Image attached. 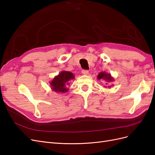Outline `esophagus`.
<instances>
[{
	"label": "esophagus",
	"mask_w": 155,
	"mask_h": 155,
	"mask_svg": "<svg viewBox=\"0 0 155 155\" xmlns=\"http://www.w3.org/2000/svg\"><path fill=\"white\" fill-rule=\"evenodd\" d=\"M82 74H83V75H87V74H88V70H82Z\"/></svg>",
	"instance_id": "1"
}]
</instances>
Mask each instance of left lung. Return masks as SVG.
<instances>
[{
	"label": "left lung",
	"mask_w": 155,
	"mask_h": 155,
	"mask_svg": "<svg viewBox=\"0 0 155 155\" xmlns=\"http://www.w3.org/2000/svg\"><path fill=\"white\" fill-rule=\"evenodd\" d=\"M97 78V79H99V80L101 79V80H104V81H107V83H110V82H112V81H114V78L111 76L110 74H108V73H107L105 72H100L99 74H98ZM105 85H108V84L106 83ZM112 85H110V86L109 85V86H107V87H108V88H109ZM104 87L106 88V86H105Z\"/></svg>",
	"instance_id": "left-lung-1"
}]
</instances>
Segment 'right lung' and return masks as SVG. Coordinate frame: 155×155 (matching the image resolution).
I'll list each match as a JSON object with an SVG mask.
<instances>
[{
    "label": "right lung",
    "mask_w": 155,
    "mask_h": 155,
    "mask_svg": "<svg viewBox=\"0 0 155 155\" xmlns=\"http://www.w3.org/2000/svg\"><path fill=\"white\" fill-rule=\"evenodd\" d=\"M75 78L73 73L61 71L50 82L51 88L57 93H65L68 91L70 81Z\"/></svg>",
    "instance_id": "1"
}]
</instances>
